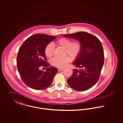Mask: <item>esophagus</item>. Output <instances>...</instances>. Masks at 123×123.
<instances>
[{
	"label": "esophagus",
	"instance_id": "obj_1",
	"mask_svg": "<svg viewBox=\"0 0 123 123\" xmlns=\"http://www.w3.org/2000/svg\"><path fill=\"white\" fill-rule=\"evenodd\" d=\"M63 70V68H58V70L59 71H62V70Z\"/></svg>",
	"mask_w": 123,
	"mask_h": 123
}]
</instances>
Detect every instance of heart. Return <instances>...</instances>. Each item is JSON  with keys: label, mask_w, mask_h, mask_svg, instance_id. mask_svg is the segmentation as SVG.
<instances>
[{"label": "heart", "mask_w": 123, "mask_h": 123, "mask_svg": "<svg viewBox=\"0 0 123 123\" xmlns=\"http://www.w3.org/2000/svg\"><path fill=\"white\" fill-rule=\"evenodd\" d=\"M55 44L64 48V54H68L73 58L78 57L82 51V44L78 40L74 41L71 42L70 39L66 38H61L57 40ZM44 53L45 56L50 58L53 56V47L51 44H48L45 47ZM71 59L69 56H65L62 58L54 57L51 60V63L54 66L59 68H63L71 61Z\"/></svg>", "instance_id": "obj_1"}]
</instances>
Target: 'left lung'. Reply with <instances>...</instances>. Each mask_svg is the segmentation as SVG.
Wrapping results in <instances>:
<instances>
[{
	"label": "left lung",
	"mask_w": 123,
	"mask_h": 123,
	"mask_svg": "<svg viewBox=\"0 0 123 123\" xmlns=\"http://www.w3.org/2000/svg\"><path fill=\"white\" fill-rule=\"evenodd\" d=\"M63 35L79 40L82 47L81 53L73 63L81 69L73 70L72 76L67 80L68 84L76 91L88 90L98 80L104 63L102 43L97 37L85 32Z\"/></svg>",
	"instance_id": "8db88e82"
}]
</instances>
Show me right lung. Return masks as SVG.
I'll use <instances>...</instances> for the list:
<instances>
[{"mask_svg": "<svg viewBox=\"0 0 123 123\" xmlns=\"http://www.w3.org/2000/svg\"><path fill=\"white\" fill-rule=\"evenodd\" d=\"M56 38L44 34H35L28 37L19 49L17 67L24 82L36 90L45 89L53 82L57 69L49 67L44 53L45 46ZM41 66L47 67L46 72L40 70Z\"/></svg>", "mask_w": 123, "mask_h": 123, "instance_id": "obj_1", "label": "right lung"}]
</instances>
